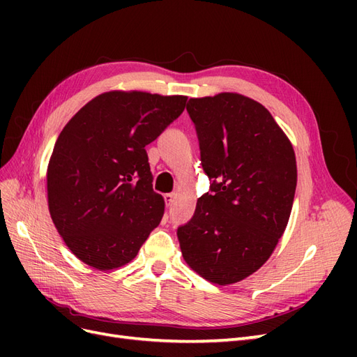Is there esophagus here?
Returning <instances> with one entry per match:
<instances>
[{
  "mask_svg": "<svg viewBox=\"0 0 357 357\" xmlns=\"http://www.w3.org/2000/svg\"><path fill=\"white\" fill-rule=\"evenodd\" d=\"M174 193H165L164 195V199H165V204H167V207H169V205L174 202Z\"/></svg>",
  "mask_w": 357,
  "mask_h": 357,
  "instance_id": "esophagus-1",
  "label": "esophagus"
}]
</instances>
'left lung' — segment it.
Masks as SVG:
<instances>
[{
  "instance_id": "obj_1",
  "label": "left lung",
  "mask_w": 357,
  "mask_h": 357,
  "mask_svg": "<svg viewBox=\"0 0 357 357\" xmlns=\"http://www.w3.org/2000/svg\"><path fill=\"white\" fill-rule=\"evenodd\" d=\"M210 192L177 229L186 264L210 283L241 282L261 268L286 229L296 189V158L283 129L248 96L190 98Z\"/></svg>"
}]
</instances>
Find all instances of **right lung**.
Segmentation results:
<instances>
[{"mask_svg": "<svg viewBox=\"0 0 357 357\" xmlns=\"http://www.w3.org/2000/svg\"><path fill=\"white\" fill-rule=\"evenodd\" d=\"M188 96L110 91L63 126L47 167L50 218L82 262L100 271L129 264L159 225L146 146L183 113Z\"/></svg>", "mask_w": 357, "mask_h": 357, "instance_id": "right-lung-1", "label": "right lung"}]
</instances>
